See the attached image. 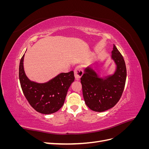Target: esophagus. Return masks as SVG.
<instances>
[{
    "mask_svg": "<svg viewBox=\"0 0 149 149\" xmlns=\"http://www.w3.org/2000/svg\"><path fill=\"white\" fill-rule=\"evenodd\" d=\"M74 77H75V79L76 80H79V79L81 77V76L83 75V71L81 66H77L74 69Z\"/></svg>",
    "mask_w": 149,
    "mask_h": 149,
    "instance_id": "esophagus-1",
    "label": "esophagus"
}]
</instances>
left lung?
<instances>
[{"label": "left lung", "instance_id": "left-lung-1", "mask_svg": "<svg viewBox=\"0 0 149 149\" xmlns=\"http://www.w3.org/2000/svg\"><path fill=\"white\" fill-rule=\"evenodd\" d=\"M111 58L116 65L112 75L99 78L95 71L88 67L81 78L85 103L94 111L103 112L113 107L124 91L127 71L124 58L114 45Z\"/></svg>", "mask_w": 149, "mask_h": 149}]
</instances>
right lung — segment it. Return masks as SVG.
I'll return each mask as SVG.
<instances>
[{"instance_id":"add662e5","label":"right lung","mask_w":149,"mask_h":149,"mask_svg":"<svg viewBox=\"0 0 149 149\" xmlns=\"http://www.w3.org/2000/svg\"><path fill=\"white\" fill-rule=\"evenodd\" d=\"M24 58L19 65V79L22 91L28 102L40 113L49 114L56 112L63 106L71 83L74 81L73 71L62 73L47 83L31 81L25 73Z\"/></svg>"}]
</instances>
